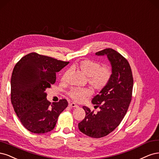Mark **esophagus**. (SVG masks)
I'll return each mask as SVG.
<instances>
[{
  "label": "esophagus",
  "mask_w": 159,
  "mask_h": 159,
  "mask_svg": "<svg viewBox=\"0 0 159 159\" xmlns=\"http://www.w3.org/2000/svg\"><path fill=\"white\" fill-rule=\"evenodd\" d=\"M69 106L72 108V107H77L78 105H76L75 103H70L69 104Z\"/></svg>",
  "instance_id": "34e87169"
}]
</instances>
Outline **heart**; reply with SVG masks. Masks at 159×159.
<instances>
[{
    "mask_svg": "<svg viewBox=\"0 0 159 159\" xmlns=\"http://www.w3.org/2000/svg\"><path fill=\"white\" fill-rule=\"evenodd\" d=\"M75 69L88 79V83L96 90L104 89L110 82L112 75L109 66H104L101 67L100 63L91 60L80 61L75 65ZM67 73V72L65 73L63 80L65 79ZM91 94V90L88 89H73L69 91V96L74 101L80 102Z\"/></svg>",
    "mask_w": 159,
    "mask_h": 159,
    "instance_id": "heart-1",
    "label": "heart"
}]
</instances>
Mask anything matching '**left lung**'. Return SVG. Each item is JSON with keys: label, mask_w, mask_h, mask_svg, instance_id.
Instances as JSON below:
<instances>
[{"label": "left lung", "mask_w": 159, "mask_h": 159, "mask_svg": "<svg viewBox=\"0 0 159 159\" xmlns=\"http://www.w3.org/2000/svg\"><path fill=\"white\" fill-rule=\"evenodd\" d=\"M96 55L107 56L111 66V77L105 88L92 100L100 111L94 114L83 106L86 116L78 125L84 134L100 138L113 131L124 119L131 100L134 79L128 61L116 51L107 48Z\"/></svg>", "instance_id": "left-lung-1"}]
</instances>
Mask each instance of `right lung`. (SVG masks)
Masks as SVG:
<instances>
[{"label":"right lung","instance_id":"obj_1","mask_svg":"<svg viewBox=\"0 0 159 159\" xmlns=\"http://www.w3.org/2000/svg\"><path fill=\"white\" fill-rule=\"evenodd\" d=\"M69 62L31 53L15 65L11 80V102L25 128L34 134L54 129L58 117L68 106L65 99L51 104L45 90L56 80V73Z\"/></svg>","mask_w":159,"mask_h":159}]
</instances>
